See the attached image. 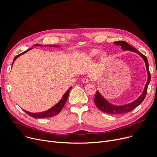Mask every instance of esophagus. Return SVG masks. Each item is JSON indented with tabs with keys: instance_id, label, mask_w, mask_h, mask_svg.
Returning a JSON list of instances; mask_svg holds the SVG:
<instances>
[{
	"instance_id": "34e87169",
	"label": "esophagus",
	"mask_w": 157,
	"mask_h": 157,
	"mask_svg": "<svg viewBox=\"0 0 157 157\" xmlns=\"http://www.w3.org/2000/svg\"><path fill=\"white\" fill-rule=\"evenodd\" d=\"M82 82L84 83H89V79L87 78H83L82 79Z\"/></svg>"
}]
</instances>
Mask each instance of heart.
Instances as JSON below:
<instances>
[{
	"mask_svg": "<svg viewBox=\"0 0 157 157\" xmlns=\"http://www.w3.org/2000/svg\"><path fill=\"white\" fill-rule=\"evenodd\" d=\"M100 52H101V51L99 50V49H92L91 51L90 52L89 56L90 58H95V57H96V56H97L98 55V54L100 53ZM101 57H102V59H105V58H106V55L104 53H103L101 54Z\"/></svg>",
	"mask_w": 157,
	"mask_h": 157,
	"instance_id": "b5f03b06",
	"label": "heart"
}]
</instances>
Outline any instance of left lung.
<instances>
[{
    "label": "left lung",
    "instance_id": "1",
    "mask_svg": "<svg viewBox=\"0 0 157 157\" xmlns=\"http://www.w3.org/2000/svg\"><path fill=\"white\" fill-rule=\"evenodd\" d=\"M114 43L117 46H120L123 50L133 52L141 56L145 62L147 74V80L142 94L140 95L136 100H135L134 101H133L132 102H131L130 104L122 105H113L109 103L108 101H107L104 98V97L100 94V92H98V90H97L94 98V102L97 108L101 111L105 113L111 114H119L128 113L131 111H132L134 108H136L137 106H138L143 102L146 95L147 86L150 83V79H151V75L149 71L148 61L146 59V57L143 54H142L140 52L137 51L135 48L132 47L131 45L128 44L127 42H125V41H116V42H114Z\"/></svg>",
    "mask_w": 157,
    "mask_h": 157
}]
</instances>
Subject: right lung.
I'll return each mask as SVG.
<instances>
[{"instance_id": "obj_1", "label": "right lung", "mask_w": 157, "mask_h": 157, "mask_svg": "<svg viewBox=\"0 0 157 157\" xmlns=\"http://www.w3.org/2000/svg\"><path fill=\"white\" fill-rule=\"evenodd\" d=\"M42 46V45L41 44H34V46ZM46 46H49V47H59V45H46ZM32 48H30V49H27L26 51H25L24 52L16 55L13 61V63H12V65H13L14 61L16 60V59H17L18 57H19L20 56H21V55L25 53L26 52H27L28 51L30 50V49H32ZM72 88V86H71L67 90V92H65V93L63 95L61 99L60 100V101L58 102L56 104H55L54 106H53L52 108H50L49 109L47 110V111H43V112H40V113H30V112H29L26 110H24L23 111L25 112L27 114H28L29 116L33 117V118H48V117H54L55 116V115L59 114L62 109L63 108V107L64 106L66 101H67V98H68V97H69V92L71 89Z\"/></svg>"}]
</instances>
